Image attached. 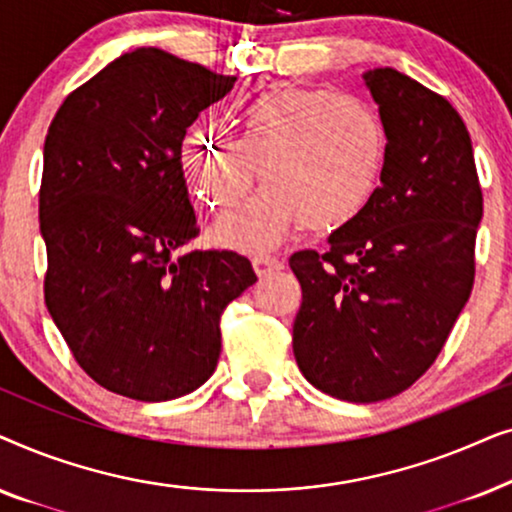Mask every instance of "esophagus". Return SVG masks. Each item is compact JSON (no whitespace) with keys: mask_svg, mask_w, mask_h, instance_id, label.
<instances>
[{"mask_svg":"<svg viewBox=\"0 0 512 512\" xmlns=\"http://www.w3.org/2000/svg\"><path fill=\"white\" fill-rule=\"evenodd\" d=\"M251 263H254L258 277H263V275H268V272H275L282 268V261H279L277 256L265 254V251H261V254H256L254 258H251Z\"/></svg>","mask_w":512,"mask_h":512,"instance_id":"esophagus-1","label":"esophagus"}]
</instances>
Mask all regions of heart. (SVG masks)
Here are the masks:
<instances>
[{
  "instance_id": "heart-1",
  "label": "heart",
  "mask_w": 512,
  "mask_h": 512,
  "mask_svg": "<svg viewBox=\"0 0 512 512\" xmlns=\"http://www.w3.org/2000/svg\"><path fill=\"white\" fill-rule=\"evenodd\" d=\"M389 160V130L373 102L328 88H277L244 104L237 139L209 130L181 144L193 198L228 212L256 174L268 184L219 221L216 240L230 247H275L305 221L331 230L354 221L375 198Z\"/></svg>"
}]
</instances>
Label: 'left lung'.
I'll return each instance as SVG.
<instances>
[{
	"mask_svg": "<svg viewBox=\"0 0 512 512\" xmlns=\"http://www.w3.org/2000/svg\"><path fill=\"white\" fill-rule=\"evenodd\" d=\"M363 81L389 130L370 205L326 251L289 258L303 289L293 354L328 396L375 403L415 384L443 349L475 279L482 188L457 109L391 67Z\"/></svg>",
	"mask_w": 512,
	"mask_h": 512,
	"instance_id": "1",
	"label": "left lung"
}]
</instances>
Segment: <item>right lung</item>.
I'll list each match as a JSON object with an SVG mask.
<instances>
[{
  "label": "right lung",
  "mask_w": 512,
  "mask_h": 512,
  "mask_svg": "<svg viewBox=\"0 0 512 512\" xmlns=\"http://www.w3.org/2000/svg\"><path fill=\"white\" fill-rule=\"evenodd\" d=\"M160 48H137L67 95L48 128L39 228L44 298L100 387L172 401L209 380L221 314L256 282L200 233L181 170L186 128L235 86Z\"/></svg>",
  "instance_id": "right-lung-1"
}]
</instances>
